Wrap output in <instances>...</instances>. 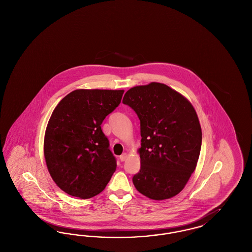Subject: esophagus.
Masks as SVG:
<instances>
[{"label":"esophagus","mask_w":252,"mask_h":252,"mask_svg":"<svg viewBox=\"0 0 252 252\" xmlns=\"http://www.w3.org/2000/svg\"><path fill=\"white\" fill-rule=\"evenodd\" d=\"M126 158H127V154L126 153H123L120 156L121 161H125L126 159Z\"/></svg>","instance_id":"34e87169"}]
</instances>
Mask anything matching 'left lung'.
Segmentation results:
<instances>
[{
	"label": "left lung",
	"instance_id": "8db88e82",
	"mask_svg": "<svg viewBox=\"0 0 252 252\" xmlns=\"http://www.w3.org/2000/svg\"><path fill=\"white\" fill-rule=\"evenodd\" d=\"M123 103L141 123V169L132 179L135 188L154 200L177 195L196 167L201 149V126L192 104L157 82L133 87Z\"/></svg>",
	"mask_w": 252,
	"mask_h": 252
}]
</instances>
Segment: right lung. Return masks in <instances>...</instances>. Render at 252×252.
<instances>
[{
  "mask_svg": "<svg viewBox=\"0 0 252 252\" xmlns=\"http://www.w3.org/2000/svg\"><path fill=\"white\" fill-rule=\"evenodd\" d=\"M123 94V90H75L54 109L45 131L44 157L52 179L68 194L95 196L115 172L116 158L101 125L119 106Z\"/></svg>",
  "mask_w": 252,
  "mask_h": 252,
  "instance_id": "add662e5",
  "label": "right lung"
}]
</instances>
